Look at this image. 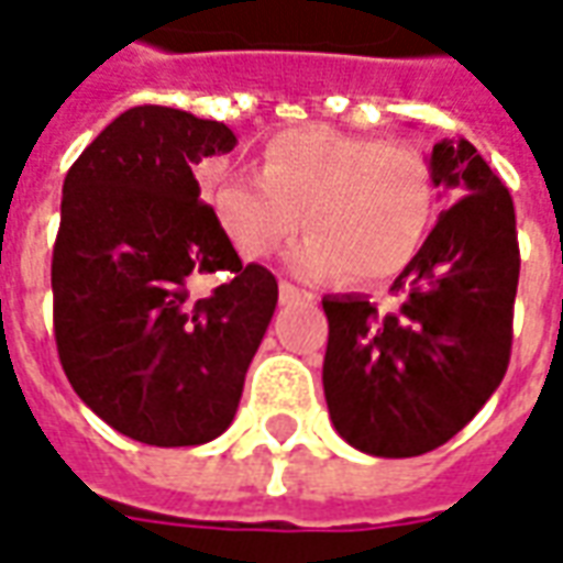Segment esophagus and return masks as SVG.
<instances>
[{
  "instance_id": "esophagus-1",
  "label": "esophagus",
  "mask_w": 563,
  "mask_h": 563,
  "mask_svg": "<svg viewBox=\"0 0 563 563\" xmlns=\"http://www.w3.org/2000/svg\"><path fill=\"white\" fill-rule=\"evenodd\" d=\"M278 297H282V302H294V300H300V297H312V294L294 288L290 282H282V285H278Z\"/></svg>"
}]
</instances>
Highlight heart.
Returning <instances> with one entry per match:
<instances>
[{
	"instance_id": "obj_1",
	"label": "heart",
	"mask_w": 563,
	"mask_h": 563,
	"mask_svg": "<svg viewBox=\"0 0 563 563\" xmlns=\"http://www.w3.org/2000/svg\"><path fill=\"white\" fill-rule=\"evenodd\" d=\"M209 206L245 261L269 257L297 227L294 273L382 282L416 257L433 214V173L409 145L297 126L263 145V169L221 175Z\"/></svg>"
}]
</instances>
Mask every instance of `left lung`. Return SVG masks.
<instances>
[{
  "instance_id": "8db88e82",
  "label": "left lung",
  "mask_w": 563,
  "mask_h": 563,
  "mask_svg": "<svg viewBox=\"0 0 563 563\" xmlns=\"http://www.w3.org/2000/svg\"><path fill=\"white\" fill-rule=\"evenodd\" d=\"M433 185L454 206L378 312L357 294L324 297V397L339 437L376 457L433 452L504 382L512 349L518 233L512 197L466 139L430 151Z\"/></svg>"
}]
</instances>
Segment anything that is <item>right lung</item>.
<instances>
[{
	"instance_id": "obj_1",
	"label": "right lung",
	"mask_w": 563,
	"mask_h": 563,
	"mask_svg": "<svg viewBox=\"0 0 563 563\" xmlns=\"http://www.w3.org/2000/svg\"><path fill=\"white\" fill-rule=\"evenodd\" d=\"M236 135L166 106H135L84 147L63 181L51 263L54 336L75 394L145 445H202L236 416L278 302L261 263L239 261L194 166ZM224 272L206 301L194 274Z\"/></svg>"
}]
</instances>
